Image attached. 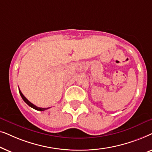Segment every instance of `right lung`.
Segmentation results:
<instances>
[{"instance_id":"right-lung-1","label":"right lung","mask_w":152,"mask_h":152,"mask_svg":"<svg viewBox=\"0 0 152 152\" xmlns=\"http://www.w3.org/2000/svg\"><path fill=\"white\" fill-rule=\"evenodd\" d=\"M18 90H19V93H20V96H21V97H22V99H23V101L25 102H26V103L27 104H28V105L30 106V107H32V108H33V109H34L37 110V111H45V110H46V109H49V108H40V107H37V106H35L34 104H33L32 103H31L29 101L28 99H27L26 97H25L23 95V93H21V91H20V89H19V88H18Z\"/></svg>"}]
</instances>
